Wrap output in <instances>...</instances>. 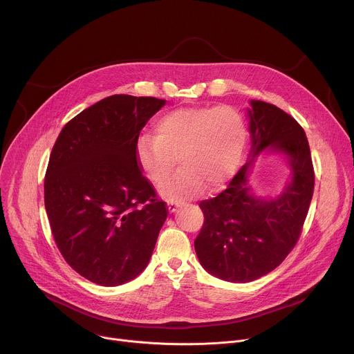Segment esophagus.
<instances>
[{
    "label": "esophagus",
    "instance_id": "1",
    "mask_svg": "<svg viewBox=\"0 0 354 354\" xmlns=\"http://www.w3.org/2000/svg\"><path fill=\"white\" fill-rule=\"evenodd\" d=\"M179 201L178 200H168V210L171 212V213H174L178 207H179Z\"/></svg>",
    "mask_w": 354,
    "mask_h": 354
}]
</instances>
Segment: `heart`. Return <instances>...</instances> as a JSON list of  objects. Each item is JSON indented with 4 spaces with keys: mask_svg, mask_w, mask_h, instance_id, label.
Returning <instances> with one entry per match:
<instances>
[{
    "mask_svg": "<svg viewBox=\"0 0 354 354\" xmlns=\"http://www.w3.org/2000/svg\"><path fill=\"white\" fill-rule=\"evenodd\" d=\"M248 141V127L232 106L182 108L162 115L154 136L141 134L136 158L144 175L160 183L177 160L183 168L160 186L162 196L180 200L206 186L216 190L238 169Z\"/></svg>",
    "mask_w": 354,
    "mask_h": 354,
    "instance_id": "b5f03b06",
    "label": "heart"
}]
</instances>
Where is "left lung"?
I'll use <instances>...</instances> for the list:
<instances>
[{"instance_id":"obj_1","label":"left lung","mask_w":354,"mask_h":354,"mask_svg":"<svg viewBox=\"0 0 354 354\" xmlns=\"http://www.w3.org/2000/svg\"><path fill=\"white\" fill-rule=\"evenodd\" d=\"M249 160L218 196L200 201L205 223L194 239L196 255L209 273L248 283L274 270L295 246L308 214L315 174L310 144L298 122L280 108L250 100ZM268 146L289 157L292 180L276 199L250 193L248 169Z\"/></svg>"}]
</instances>
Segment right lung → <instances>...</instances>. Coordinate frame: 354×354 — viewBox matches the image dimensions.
<instances>
[{"label": "right lung", "instance_id": "1", "mask_svg": "<svg viewBox=\"0 0 354 354\" xmlns=\"http://www.w3.org/2000/svg\"><path fill=\"white\" fill-rule=\"evenodd\" d=\"M165 105L153 96L112 95L60 131L44 176V207L66 262L100 286H119L149 262L167 203L142 174L136 142Z\"/></svg>", "mask_w": 354, "mask_h": 354}]
</instances>
